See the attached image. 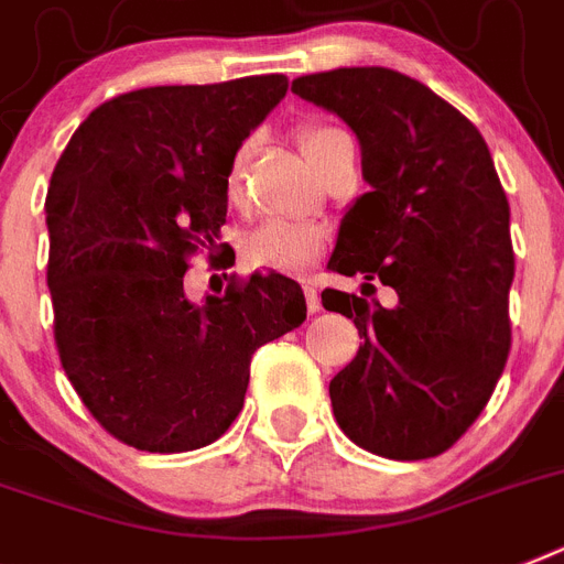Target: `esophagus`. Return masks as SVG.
I'll use <instances>...</instances> for the list:
<instances>
[{"instance_id":"1","label":"esophagus","mask_w":564,"mask_h":564,"mask_svg":"<svg viewBox=\"0 0 564 564\" xmlns=\"http://www.w3.org/2000/svg\"><path fill=\"white\" fill-rule=\"evenodd\" d=\"M305 302H308V311L311 314H316V311H319V293H316V288L311 285H305Z\"/></svg>"}]
</instances>
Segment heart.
I'll use <instances>...</instances> for the list:
<instances>
[{
  "label": "heart",
  "instance_id": "b5f03b06",
  "mask_svg": "<svg viewBox=\"0 0 564 564\" xmlns=\"http://www.w3.org/2000/svg\"><path fill=\"white\" fill-rule=\"evenodd\" d=\"M300 147L305 152L314 170L319 172L328 158L334 155V149L343 141H348V134L343 129L323 120H308L296 129ZM253 143L245 141L236 152L230 155L227 164V198L232 204H245V172H248V155ZM325 245H328V230L314 221H264L259 230L253 232L245 245V259L253 268H268V271H282V273H302L308 271L311 264L323 256Z\"/></svg>",
  "mask_w": 564,
  "mask_h": 564
}]
</instances>
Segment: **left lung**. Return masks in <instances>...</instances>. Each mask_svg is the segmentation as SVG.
Listing matches in <instances>:
<instances>
[{
  "label": "left lung",
  "instance_id": "1",
  "mask_svg": "<svg viewBox=\"0 0 564 564\" xmlns=\"http://www.w3.org/2000/svg\"><path fill=\"white\" fill-rule=\"evenodd\" d=\"M291 91L334 111L362 149L360 195L339 225L334 273L394 288L323 291L355 319L357 357L328 386L339 430L394 460L446 453L481 415L510 355V204L481 132L406 74L362 65L296 77Z\"/></svg>",
  "mask_w": 564,
  "mask_h": 564
}]
</instances>
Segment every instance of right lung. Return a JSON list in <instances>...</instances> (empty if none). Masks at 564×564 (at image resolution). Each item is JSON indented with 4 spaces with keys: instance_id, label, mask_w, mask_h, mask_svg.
<instances>
[{
    "instance_id": "1",
    "label": "right lung",
    "mask_w": 564,
    "mask_h": 564,
    "mask_svg": "<svg viewBox=\"0 0 564 564\" xmlns=\"http://www.w3.org/2000/svg\"><path fill=\"white\" fill-rule=\"evenodd\" d=\"M285 74L152 86L97 106L63 149L48 198L54 343L111 438L143 453L213 444L245 406L253 351L305 323L282 273L232 279L193 305L184 273L216 245L227 164L285 97Z\"/></svg>"
}]
</instances>
